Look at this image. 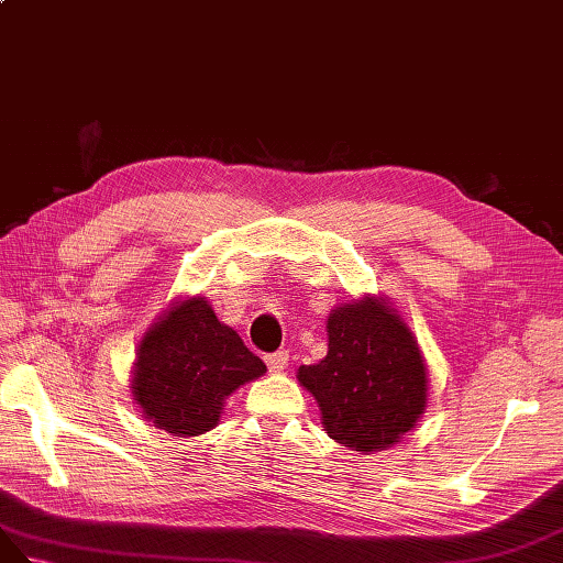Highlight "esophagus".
I'll return each instance as SVG.
<instances>
[{
	"instance_id": "esophagus-1",
	"label": "esophagus",
	"mask_w": 563,
	"mask_h": 563,
	"mask_svg": "<svg viewBox=\"0 0 563 563\" xmlns=\"http://www.w3.org/2000/svg\"><path fill=\"white\" fill-rule=\"evenodd\" d=\"M264 361H266L271 373H280V371H285V367H287V361H290V353H287V351L268 353V356H266Z\"/></svg>"
}]
</instances>
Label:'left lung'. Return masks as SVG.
Returning <instances> with one entry per match:
<instances>
[{
    "instance_id": "1",
    "label": "left lung",
    "mask_w": 563,
    "mask_h": 563,
    "mask_svg": "<svg viewBox=\"0 0 563 563\" xmlns=\"http://www.w3.org/2000/svg\"><path fill=\"white\" fill-rule=\"evenodd\" d=\"M328 437L351 451L391 448L427 408V365L406 320L382 297L342 303L328 316V356L301 365Z\"/></svg>"
}]
</instances>
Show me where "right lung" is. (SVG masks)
I'll return each instance as SVG.
<instances>
[{
    "instance_id": "right-lung-1",
    "label": "right lung",
    "mask_w": 563,
    "mask_h": 563,
    "mask_svg": "<svg viewBox=\"0 0 563 563\" xmlns=\"http://www.w3.org/2000/svg\"><path fill=\"white\" fill-rule=\"evenodd\" d=\"M266 373L260 356L223 325L205 297L174 301L136 349L132 396L153 427L198 437L219 424L240 384Z\"/></svg>"
}]
</instances>
